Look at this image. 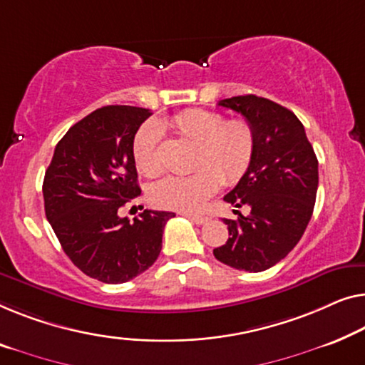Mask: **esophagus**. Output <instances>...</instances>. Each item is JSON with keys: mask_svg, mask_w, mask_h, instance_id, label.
<instances>
[{"mask_svg": "<svg viewBox=\"0 0 365 365\" xmlns=\"http://www.w3.org/2000/svg\"><path fill=\"white\" fill-rule=\"evenodd\" d=\"M184 215H186L189 220L194 222V224H197V225H202L209 220V217H205V215H195V214H184Z\"/></svg>", "mask_w": 365, "mask_h": 365, "instance_id": "esophagus-1", "label": "esophagus"}]
</instances>
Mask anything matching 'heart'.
I'll return each instance as SVG.
<instances>
[{
  "mask_svg": "<svg viewBox=\"0 0 365 365\" xmlns=\"http://www.w3.org/2000/svg\"><path fill=\"white\" fill-rule=\"evenodd\" d=\"M170 126L199 145L191 176H168L150 187L151 202L163 209L191 212L219 191L222 182L234 184L244 178L255 151V133L242 118L225 120L219 112L189 108L174 115ZM163 126L148 121L133 140L135 165L145 176L155 178L165 170L161 143Z\"/></svg>",
  "mask_w": 365,
  "mask_h": 365,
  "instance_id": "heart-1",
  "label": "heart"
}]
</instances>
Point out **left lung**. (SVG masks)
Returning <instances> with one entry per match:
<instances>
[{
    "label": "left lung",
    "mask_w": 365,
    "mask_h": 365,
    "mask_svg": "<svg viewBox=\"0 0 365 365\" xmlns=\"http://www.w3.org/2000/svg\"><path fill=\"white\" fill-rule=\"evenodd\" d=\"M220 107L240 113L255 133V151L244 178L224 200L248 205L250 215L224 219L229 240L214 257L237 270L263 272L293 250L313 215L318 192V158L304 126L288 108L257 97L220 100Z\"/></svg>",
    "instance_id": "obj_1"
}]
</instances>
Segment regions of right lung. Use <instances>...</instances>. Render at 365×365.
<instances>
[{
	"instance_id": "add662e5",
	"label": "right lung",
	"mask_w": 365,
	"mask_h": 365,
	"mask_svg": "<svg viewBox=\"0 0 365 365\" xmlns=\"http://www.w3.org/2000/svg\"><path fill=\"white\" fill-rule=\"evenodd\" d=\"M150 115L130 105L95 110L62 136L44 176L52 230L73 265L102 283H125L148 270L176 215L148 209L133 220L118 215L141 194L133 140Z\"/></svg>"
}]
</instances>
